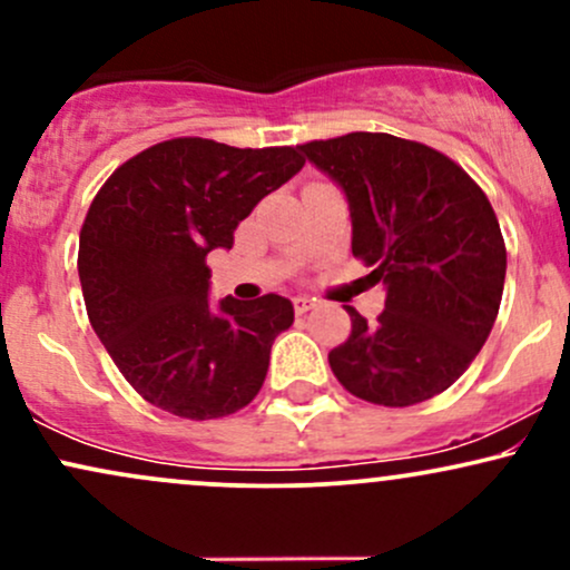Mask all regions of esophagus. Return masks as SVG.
<instances>
[{"label": "esophagus", "instance_id": "1", "mask_svg": "<svg viewBox=\"0 0 570 570\" xmlns=\"http://www.w3.org/2000/svg\"><path fill=\"white\" fill-rule=\"evenodd\" d=\"M292 305H294V313H307V311H313V307H316V299L299 294V297L292 299Z\"/></svg>", "mask_w": 570, "mask_h": 570}]
</instances>
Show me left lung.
I'll list each match as a JSON object with an SVG mask.
<instances>
[{
	"label": "left lung",
	"instance_id": "1",
	"mask_svg": "<svg viewBox=\"0 0 570 570\" xmlns=\"http://www.w3.org/2000/svg\"><path fill=\"white\" fill-rule=\"evenodd\" d=\"M343 187L351 252L385 286L375 324L348 307L351 335L330 351L345 391L383 407H410L450 389L499 316L507 246L480 185L421 141L391 134L299 144Z\"/></svg>",
	"mask_w": 570,
	"mask_h": 570
}]
</instances>
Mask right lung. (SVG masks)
I'll use <instances>...</instances> for the list:
<instances>
[{
	"mask_svg": "<svg viewBox=\"0 0 570 570\" xmlns=\"http://www.w3.org/2000/svg\"><path fill=\"white\" fill-rule=\"evenodd\" d=\"M305 158L181 136L104 181L80 230L82 297L117 370L155 407L189 421L244 410L263 389L273 340L294 307L278 294L208 303L206 257Z\"/></svg>",
	"mask_w": 570,
	"mask_h": 570,
	"instance_id": "right-lung-1",
	"label": "right lung"
}]
</instances>
